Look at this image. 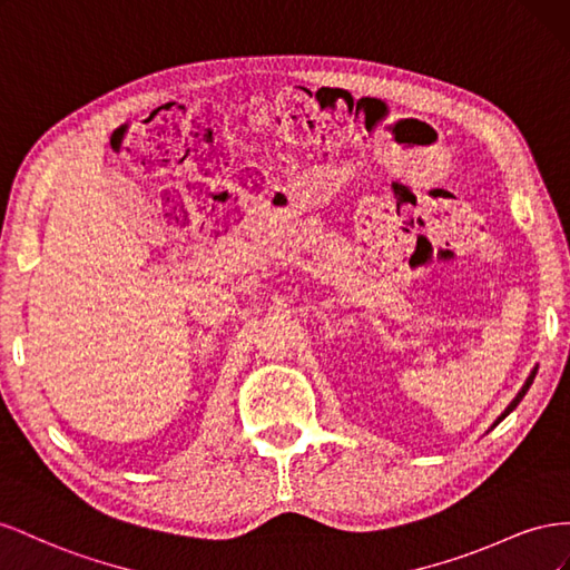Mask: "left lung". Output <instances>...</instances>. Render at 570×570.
Listing matches in <instances>:
<instances>
[{
    "instance_id": "1",
    "label": "left lung",
    "mask_w": 570,
    "mask_h": 570,
    "mask_svg": "<svg viewBox=\"0 0 570 570\" xmlns=\"http://www.w3.org/2000/svg\"><path fill=\"white\" fill-rule=\"evenodd\" d=\"M534 375H538V367H534V370H532V372H530V377H528V380H525V384H523V389H520V392H518V396H515V399H513V401H511V403H509V409H507V411H503V413H501V417H499V420H497V422H494V425H499V422H501V420H503V417H507V415H509V413H511V411H513V409H515V405H518V403H520V401H523V396H525V394H528V389H530V384H532V380H534Z\"/></svg>"
}]
</instances>
